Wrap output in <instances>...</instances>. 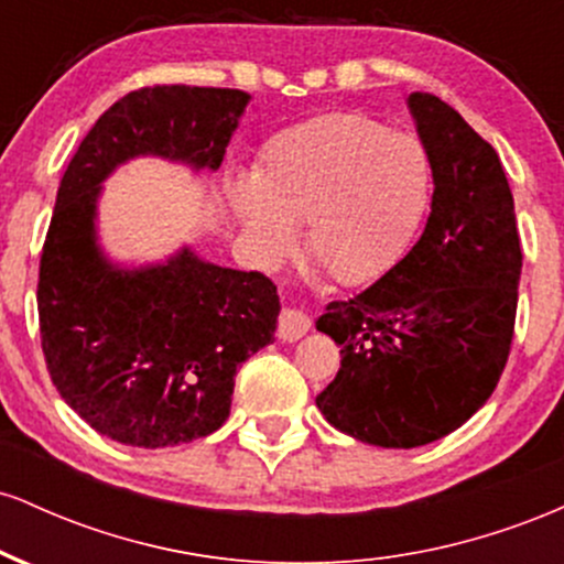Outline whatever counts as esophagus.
I'll use <instances>...</instances> for the list:
<instances>
[{"label":"esophagus","mask_w":564,"mask_h":564,"mask_svg":"<svg viewBox=\"0 0 564 564\" xmlns=\"http://www.w3.org/2000/svg\"><path fill=\"white\" fill-rule=\"evenodd\" d=\"M310 332V318L296 307H283L278 315V336L283 341H296Z\"/></svg>","instance_id":"1"}]
</instances>
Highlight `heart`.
Here are the masks:
<instances>
[{
	"mask_svg": "<svg viewBox=\"0 0 564 564\" xmlns=\"http://www.w3.org/2000/svg\"><path fill=\"white\" fill-rule=\"evenodd\" d=\"M432 164L424 142L366 113H326L268 142L249 180L230 187L251 249L275 260L304 223L307 254L358 286L400 262L422 225Z\"/></svg>",
	"mask_w": 564,
	"mask_h": 564,
	"instance_id": "heart-1",
	"label": "heart"
}]
</instances>
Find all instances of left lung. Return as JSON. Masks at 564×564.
Instances as JSON below:
<instances>
[{
	"label": "left lung",
	"instance_id": "left-lung-1",
	"mask_svg": "<svg viewBox=\"0 0 564 564\" xmlns=\"http://www.w3.org/2000/svg\"><path fill=\"white\" fill-rule=\"evenodd\" d=\"M408 108L435 180L422 238L315 323L341 347L315 405L339 432L381 448L435 443L480 411L507 366L522 273L494 145L435 95L413 93Z\"/></svg>",
	"mask_w": 564,
	"mask_h": 564
}]
</instances>
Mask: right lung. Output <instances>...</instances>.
Instances as JSON below:
<instances>
[{"label":"right lung","instance_id":"add662e5","mask_svg":"<svg viewBox=\"0 0 564 564\" xmlns=\"http://www.w3.org/2000/svg\"><path fill=\"white\" fill-rule=\"evenodd\" d=\"M241 89L156 84L113 102L70 159L39 262V332L61 398L100 435L134 448L206 437L230 416L238 366L273 341L268 275L180 249L164 264L119 268L97 246L100 183L134 156L219 170L246 102Z\"/></svg>","mask_w":564,"mask_h":564}]
</instances>
